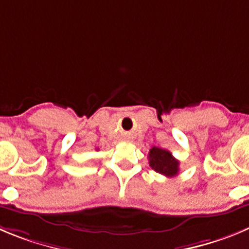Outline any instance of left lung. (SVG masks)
<instances>
[{"mask_svg":"<svg viewBox=\"0 0 249 249\" xmlns=\"http://www.w3.org/2000/svg\"><path fill=\"white\" fill-rule=\"evenodd\" d=\"M148 163L153 171L166 177H174L179 172V161L174 159L169 151L156 146L148 152Z\"/></svg>","mask_w":249,"mask_h":249,"instance_id":"8db88e82","label":"left lung"}]
</instances>
